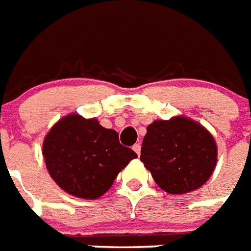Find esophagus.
I'll return each mask as SVG.
<instances>
[{"label":"esophagus","mask_w":251,"mask_h":251,"mask_svg":"<svg viewBox=\"0 0 251 251\" xmlns=\"http://www.w3.org/2000/svg\"><path fill=\"white\" fill-rule=\"evenodd\" d=\"M132 149L135 150V153L137 154V155H140V153H141V145H140V144H135Z\"/></svg>","instance_id":"34e87169"}]
</instances>
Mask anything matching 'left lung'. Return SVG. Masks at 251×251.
I'll list each match as a JSON object with an SVG mask.
<instances>
[{
  "mask_svg": "<svg viewBox=\"0 0 251 251\" xmlns=\"http://www.w3.org/2000/svg\"><path fill=\"white\" fill-rule=\"evenodd\" d=\"M146 131L140 159L164 192L188 193L210 179L218 149L214 137L201 124L176 116L155 120Z\"/></svg>",
  "mask_w": 251,
  "mask_h": 251,
  "instance_id": "obj_1",
  "label": "left lung"
}]
</instances>
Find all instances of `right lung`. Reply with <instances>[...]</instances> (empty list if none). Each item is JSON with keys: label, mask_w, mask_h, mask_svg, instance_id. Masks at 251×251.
Here are the masks:
<instances>
[{"label": "right lung", "mask_w": 251, "mask_h": 251, "mask_svg": "<svg viewBox=\"0 0 251 251\" xmlns=\"http://www.w3.org/2000/svg\"><path fill=\"white\" fill-rule=\"evenodd\" d=\"M43 155L51 179L65 192L84 200L101 197L137 157L120 144L114 129L76 114L65 116L50 129Z\"/></svg>", "instance_id": "obj_1"}]
</instances>
